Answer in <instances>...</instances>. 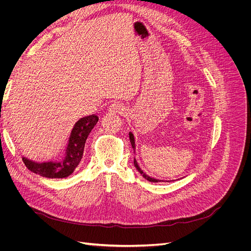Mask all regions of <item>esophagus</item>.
I'll return each instance as SVG.
<instances>
[{"mask_svg": "<svg viewBox=\"0 0 251 251\" xmlns=\"http://www.w3.org/2000/svg\"><path fill=\"white\" fill-rule=\"evenodd\" d=\"M108 111L110 113L113 114H117V113H123L124 112V107L118 102H113L112 104H110V107L108 109Z\"/></svg>", "mask_w": 251, "mask_h": 251, "instance_id": "esophagus-1", "label": "esophagus"}]
</instances>
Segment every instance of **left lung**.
I'll use <instances>...</instances> for the list:
<instances>
[{"mask_svg": "<svg viewBox=\"0 0 251 251\" xmlns=\"http://www.w3.org/2000/svg\"><path fill=\"white\" fill-rule=\"evenodd\" d=\"M128 136H130V141H131V144H132V148H133V150H134V153H135V150H136V146H135V137H134V135H133V133H132V132L128 133ZM134 165H135L136 170H137V171L141 174V176H142L144 179H147L148 181H150V182H154V183H156V182H161V181L163 182V180L156 179V178H154V177L149 176L148 174H146V172H143V171L141 170L140 166H139V164H138L137 160H136V159H135V157H134ZM173 181H174V180H173ZM166 182H168V181H166Z\"/></svg>", "mask_w": 251, "mask_h": 251, "instance_id": "obj_1", "label": "left lung"}]
</instances>
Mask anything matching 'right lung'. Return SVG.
Instances as JSON below:
<instances>
[{
    "label": "right lung",
    "mask_w": 251,
    "mask_h": 251,
    "mask_svg": "<svg viewBox=\"0 0 251 251\" xmlns=\"http://www.w3.org/2000/svg\"><path fill=\"white\" fill-rule=\"evenodd\" d=\"M97 121L98 117L95 115L86 116L77 120L69 134L63 153L54 159L37 161L23 156L22 159L26 168L45 178L59 179L69 177L78 166L82 158L86 140Z\"/></svg>",
    "instance_id": "obj_1"
}]
</instances>
